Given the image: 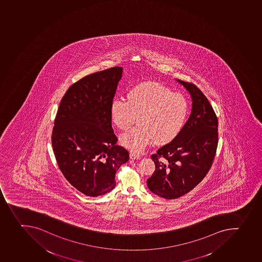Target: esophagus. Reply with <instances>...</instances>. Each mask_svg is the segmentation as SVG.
Wrapping results in <instances>:
<instances>
[{"mask_svg": "<svg viewBox=\"0 0 262 262\" xmlns=\"http://www.w3.org/2000/svg\"><path fill=\"white\" fill-rule=\"evenodd\" d=\"M130 159H132V160H139L140 159V156L139 155H137V154L135 153H130Z\"/></svg>", "mask_w": 262, "mask_h": 262, "instance_id": "34e87169", "label": "esophagus"}]
</instances>
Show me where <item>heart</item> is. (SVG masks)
<instances>
[{
    "label": "heart",
    "instance_id": "b5f03b06",
    "mask_svg": "<svg viewBox=\"0 0 262 262\" xmlns=\"http://www.w3.org/2000/svg\"><path fill=\"white\" fill-rule=\"evenodd\" d=\"M127 101L115 98L110 113L113 123L127 130L139 117V124L120 136L121 144L141 153L156 142L166 144L179 135L189 115V103L182 93L172 92L161 83H140L129 90Z\"/></svg>",
    "mask_w": 262,
    "mask_h": 262
}]
</instances>
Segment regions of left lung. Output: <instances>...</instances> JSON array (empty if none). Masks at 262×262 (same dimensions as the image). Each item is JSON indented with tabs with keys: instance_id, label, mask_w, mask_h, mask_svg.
Listing matches in <instances>:
<instances>
[{
	"instance_id": "1",
	"label": "left lung",
	"mask_w": 262,
	"mask_h": 262,
	"mask_svg": "<svg viewBox=\"0 0 262 262\" xmlns=\"http://www.w3.org/2000/svg\"><path fill=\"white\" fill-rule=\"evenodd\" d=\"M191 96V112L179 135L151 156L156 170L147 180L149 191L166 199L187 193L205 177L219 142L217 118L203 92L177 80Z\"/></svg>"
}]
</instances>
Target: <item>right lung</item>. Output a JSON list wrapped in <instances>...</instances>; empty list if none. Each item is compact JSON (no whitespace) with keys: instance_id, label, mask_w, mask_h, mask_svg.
<instances>
[{"instance_id":"add662e5","label":"right lung","mask_w":262,"mask_h":262,"mask_svg":"<svg viewBox=\"0 0 262 262\" xmlns=\"http://www.w3.org/2000/svg\"><path fill=\"white\" fill-rule=\"evenodd\" d=\"M122 67H113L80 79L67 90L59 104L52 145L66 180L85 196H98L115 187L117 170L127 162V149L116 143L112 102Z\"/></svg>"}]
</instances>
